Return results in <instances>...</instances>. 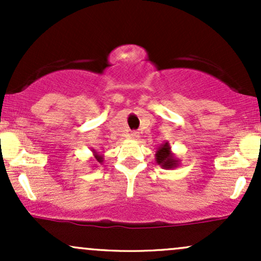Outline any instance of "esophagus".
<instances>
[{"instance_id": "esophagus-1", "label": "esophagus", "mask_w": 261, "mask_h": 261, "mask_svg": "<svg viewBox=\"0 0 261 261\" xmlns=\"http://www.w3.org/2000/svg\"><path fill=\"white\" fill-rule=\"evenodd\" d=\"M139 137H140V134L137 133V131H133V133L130 134V139H133V140H139Z\"/></svg>"}]
</instances>
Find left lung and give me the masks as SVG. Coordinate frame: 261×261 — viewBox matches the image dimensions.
Listing matches in <instances>:
<instances>
[{"label": "left lung", "mask_w": 261, "mask_h": 261, "mask_svg": "<svg viewBox=\"0 0 261 261\" xmlns=\"http://www.w3.org/2000/svg\"><path fill=\"white\" fill-rule=\"evenodd\" d=\"M155 163L163 169H174L180 166V161L172 152V147H170L168 141L162 143L155 151Z\"/></svg>", "instance_id": "1"}]
</instances>
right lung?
I'll use <instances>...</instances> for the list:
<instances>
[{"instance_id": "1", "label": "right lung", "mask_w": 261, "mask_h": 261, "mask_svg": "<svg viewBox=\"0 0 261 261\" xmlns=\"http://www.w3.org/2000/svg\"><path fill=\"white\" fill-rule=\"evenodd\" d=\"M92 153H93V158L92 160H94V162H97V163H100L103 164L104 162V154L99 153V152H97L95 149H92ZM94 167V166H93Z\"/></svg>"}]
</instances>
